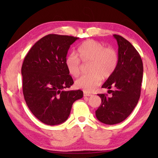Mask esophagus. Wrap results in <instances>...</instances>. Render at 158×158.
I'll use <instances>...</instances> for the list:
<instances>
[{
    "instance_id": "1",
    "label": "esophagus",
    "mask_w": 158,
    "mask_h": 158,
    "mask_svg": "<svg viewBox=\"0 0 158 158\" xmlns=\"http://www.w3.org/2000/svg\"><path fill=\"white\" fill-rule=\"evenodd\" d=\"M83 95H84V96H92V94H89V93H87V92H84Z\"/></svg>"
}]
</instances>
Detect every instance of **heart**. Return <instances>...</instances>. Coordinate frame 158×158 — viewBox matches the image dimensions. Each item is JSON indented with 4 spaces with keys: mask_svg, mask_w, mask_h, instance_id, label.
Here are the masks:
<instances>
[{
    "mask_svg": "<svg viewBox=\"0 0 158 158\" xmlns=\"http://www.w3.org/2000/svg\"><path fill=\"white\" fill-rule=\"evenodd\" d=\"M77 57L70 53L65 59V66L69 73L77 77L81 73V62H90L89 75L77 79L75 86L85 92H92L100 83L102 77L106 79L111 76L118 64V53L112 47H104L99 41L88 39L83 41L77 48Z\"/></svg>",
    "mask_w": 158,
    "mask_h": 158,
    "instance_id": "obj_1",
    "label": "heart"
}]
</instances>
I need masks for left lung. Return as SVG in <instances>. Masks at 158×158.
I'll return each mask as SVG.
<instances>
[{
  "mask_svg": "<svg viewBox=\"0 0 158 158\" xmlns=\"http://www.w3.org/2000/svg\"><path fill=\"white\" fill-rule=\"evenodd\" d=\"M118 44V64L111 76L102 85L110 97L98 94L102 102L96 110L100 122L113 125L125 120L139 102L143 80V66L140 56L131 43L122 36L114 35ZM114 88V90H110Z\"/></svg>",
  "mask_w": 158,
  "mask_h": 158,
  "instance_id": "1",
  "label": "left lung"
}]
</instances>
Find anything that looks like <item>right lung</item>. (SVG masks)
Here are the masks:
<instances>
[{
	"instance_id": "add662e5",
	"label": "right lung",
	"mask_w": 158,
	"mask_h": 158,
	"mask_svg": "<svg viewBox=\"0 0 158 158\" xmlns=\"http://www.w3.org/2000/svg\"><path fill=\"white\" fill-rule=\"evenodd\" d=\"M79 38L49 34L36 42L22 66V90L26 105L36 118L55 126L68 119L81 90H65L73 83L65 66L70 46Z\"/></svg>"
}]
</instances>
